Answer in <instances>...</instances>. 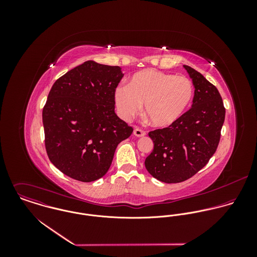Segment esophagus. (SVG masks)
<instances>
[{"label":"esophagus","mask_w":257,"mask_h":257,"mask_svg":"<svg viewBox=\"0 0 257 257\" xmlns=\"http://www.w3.org/2000/svg\"><path fill=\"white\" fill-rule=\"evenodd\" d=\"M134 135H135L136 137H138V138H142V137H145V136L147 135V133H146L145 131H143L142 128L137 127V128H135V131H134Z\"/></svg>","instance_id":"esophagus-1"}]
</instances>
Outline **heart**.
<instances>
[{"mask_svg": "<svg viewBox=\"0 0 257 257\" xmlns=\"http://www.w3.org/2000/svg\"><path fill=\"white\" fill-rule=\"evenodd\" d=\"M194 85L185 76L147 69L135 74L128 85L114 90V103L124 120L136 116L145 104V114L157 127L172 124L181 117L194 98Z\"/></svg>", "mask_w": 257, "mask_h": 257, "instance_id": "obj_1", "label": "heart"}]
</instances>
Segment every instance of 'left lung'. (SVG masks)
<instances>
[{"instance_id": "obj_1", "label": "left lung", "mask_w": 257, "mask_h": 257, "mask_svg": "<svg viewBox=\"0 0 257 257\" xmlns=\"http://www.w3.org/2000/svg\"><path fill=\"white\" fill-rule=\"evenodd\" d=\"M195 87L192 108L168 127L148 133L152 152L147 171L164 183H179L200 171L216 152L225 109L218 89L202 74L184 65Z\"/></svg>"}]
</instances>
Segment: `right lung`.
I'll use <instances>...</instances> for the list:
<instances>
[{
  "instance_id": "right-lung-1",
  "label": "right lung",
  "mask_w": 257,
  "mask_h": 257,
  "mask_svg": "<svg viewBox=\"0 0 257 257\" xmlns=\"http://www.w3.org/2000/svg\"><path fill=\"white\" fill-rule=\"evenodd\" d=\"M121 68L89 60L53 84L42 110L45 149L51 163L81 182L102 178L117 145L134 128L114 112Z\"/></svg>"
}]
</instances>
